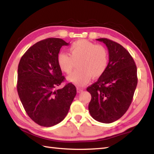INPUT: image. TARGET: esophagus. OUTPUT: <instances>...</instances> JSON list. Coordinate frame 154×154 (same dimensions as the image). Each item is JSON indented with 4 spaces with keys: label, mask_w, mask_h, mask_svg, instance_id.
Here are the masks:
<instances>
[{
    "label": "esophagus",
    "mask_w": 154,
    "mask_h": 154,
    "mask_svg": "<svg viewBox=\"0 0 154 154\" xmlns=\"http://www.w3.org/2000/svg\"><path fill=\"white\" fill-rule=\"evenodd\" d=\"M83 91V89H82V88H79V87H77V91L78 93H81Z\"/></svg>",
    "instance_id": "esophagus-1"
}]
</instances>
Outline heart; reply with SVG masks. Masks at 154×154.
Masks as SVG:
<instances>
[{"label":"heart","mask_w":154,"mask_h":154,"mask_svg":"<svg viewBox=\"0 0 154 154\" xmlns=\"http://www.w3.org/2000/svg\"><path fill=\"white\" fill-rule=\"evenodd\" d=\"M69 54L60 52L57 56L59 66L65 73H71L78 62L79 69L68 77V80L78 87L84 86L91 77L98 78L106 71L109 54L102 45L86 40L73 42L69 48Z\"/></svg>","instance_id":"b5f03b06"}]
</instances>
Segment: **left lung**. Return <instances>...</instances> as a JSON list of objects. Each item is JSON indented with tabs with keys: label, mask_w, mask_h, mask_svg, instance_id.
<instances>
[{
	"label": "left lung",
	"mask_w": 154,
	"mask_h": 154,
	"mask_svg": "<svg viewBox=\"0 0 154 154\" xmlns=\"http://www.w3.org/2000/svg\"><path fill=\"white\" fill-rule=\"evenodd\" d=\"M106 45L109 61L104 73L88 87L91 94L90 114L103 123H112L126 113L138 83L137 67L130 53L120 44L106 38L97 39Z\"/></svg>",
	"instance_id": "obj_1"
}]
</instances>
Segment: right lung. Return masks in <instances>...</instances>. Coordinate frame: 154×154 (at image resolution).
<instances>
[{
    "label": "right lung",
    "instance_id": "add662e5",
    "mask_svg": "<svg viewBox=\"0 0 154 154\" xmlns=\"http://www.w3.org/2000/svg\"><path fill=\"white\" fill-rule=\"evenodd\" d=\"M68 45L60 38L45 39L29 48L19 62V98L29 117L42 126H53L61 122L77 94L71 83L56 89L65 79L57 56L61 48Z\"/></svg>",
    "mask_w": 154,
    "mask_h": 154
}]
</instances>
